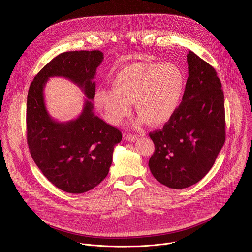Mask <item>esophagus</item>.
I'll use <instances>...</instances> for the list:
<instances>
[{
    "label": "esophagus",
    "mask_w": 252,
    "mask_h": 252,
    "mask_svg": "<svg viewBox=\"0 0 252 252\" xmlns=\"http://www.w3.org/2000/svg\"><path fill=\"white\" fill-rule=\"evenodd\" d=\"M126 139L128 141H136L138 139V136L134 135V134H126Z\"/></svg>",
    "instance_id": "obj_1"
}]
</instances>
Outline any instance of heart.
<instances>
[{
  "mask_svg": "<svg viewBox=\"0 0 252 252\" xmlns=\"http://www.w3.org/2000/svg\"><path fill=\"white\" fill-rule=\"evenodd\" d=\"M111 83L113 89L95 90L94 101L112 125L130 114L133 102L140 124L163 126L177 112L186 90L184 71L174 63H131L119 69Z\"/></svg>",
  "mask_w": 252,
  "mask_h": 252,
  "instance_id": "b5f03b06",
  "label": "heart"
}]
</instances>
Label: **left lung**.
I'll use <instances>...</instances> for the list:
<instances>
[{"label": "left lung", "mask_w": 252, "mask_h": 252, "mask_svg": "<svg viewBox=\"0 0 252 252\" xmlns=\"http://www.w3.org/2000/svg\"><path fill=\"white\" fill-rule=\"evenodd\" d=\"M183 101L162 129L150 132L155 153L149 166L158 182L186 189L212 167L225 141L224 95L217 71L189 51Z\"/></svg>", "instance_id": "8db88e82"}]
</instances>
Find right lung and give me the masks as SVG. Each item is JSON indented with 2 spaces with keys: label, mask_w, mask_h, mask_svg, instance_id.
<instances>
[{
  "label": "right lung",
  "mask_w": 252,
  "mask_h": 252,
  "mask_svg": "<svg viewBox=\"0 0 252 252\" xmlns=\"http://www.w3.org/2000/svg\"><path fill=\"white\" fill-rule=\"evenodd\" d=\"M102 59L100 51L62 53L39 71L29 89L27 141L31 156L49 181L68 193L89 191L103 181L115 146L123 137L118 128L93 112L94 79ZM51 76H63L84 91L88 98L76 120L59 123L48 115L43 88Z\"/></svg>",
  "instance_id": "add662e5"
}]
</instances>
